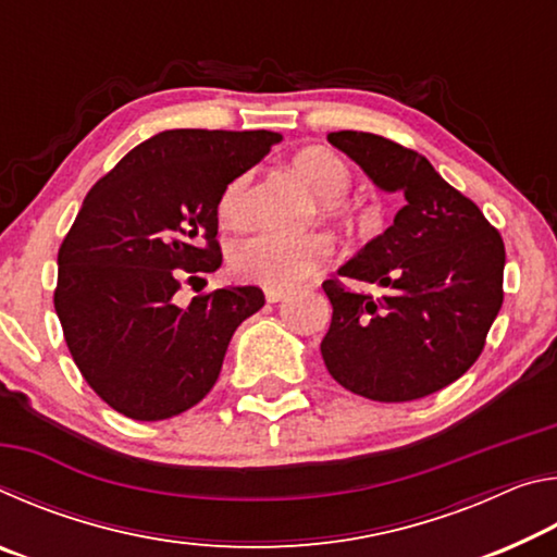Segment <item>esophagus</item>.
<instances>
[{
	"label": "esophagus",
	"mask_w": 557,
	"mask_h": 557,
	"mask_svg": "<svg viewBox=\"0 0 557 557\" xmlns=\"http://www.w3.org/2000/svg\"><path fill=\"white\" fill-rule=\"evenodd\" d=\"M285 297H287L285 289H275V287H268L265 289V299L270 301V305H275V301H282Z\"/></svg>",
	"instance_id": "obj_1"
}]
</instances>
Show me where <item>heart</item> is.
I'll return each instance as SVG.
<instances>
[{"mask_svg":"<svg viewBox=\"0 0 557 557\" xmlns=\"http://www.w3.org/2000/svg\"><path fill=\"white\" fill-rule=\"evenodd\" d=\"M297 176L322 199V211L332 219L351 223L358 219L356 206L344 199L351 174L336 154L326 149H305L295 157ZM219 213L225 223H240L248 215V176L240 174L225 184ZM334 256V245L322 233L285 235L256 231L231 245L228 262L235 275L265 287H297L312 277Z\"/></svg>","mask_w":557,"mask_h":557,"instance_id":"b5f03b06","label":"heart"}]
</instances>
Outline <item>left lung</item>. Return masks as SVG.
Returning a JSON list of instances; mask_svg holds the SVG:
<instances>
[{
  "mask_svg": "<svg viewBox=\"0 0 557 557\" xmlns=\"http://www.w3.org/2000/svg\"><path fill=\"white\" fill-rule=\"evenodd\" d=\"M326 139L381 191L400 194L403 209L338 268L383 295H358L338 280L322 285L334 307L324 363L336 383L369 400L425 398L482 354L504 301V240L422 154L371 132H329Z\"/></svg>",
  "mask_w": 557,
  "mask_h": 557,
  "instance_id": "8db88e82",
  "label": "left lung"
}]
</instances>
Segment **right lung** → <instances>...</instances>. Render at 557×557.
I'll use <instances>...</instances> for the list:
<instances>
[{"label":"right lung","instance_id":"obj_1","mask_svg":"<svg viewBox=\"0 0 557 557\" xmlns=\"http://www.w3.org/2000/svg\"><path fill=\"white\" fill-rule=\"evenodd\" d=\"M280 132L164 129L90 188L59 250L53 305L83 379L132 420L194 408L219 381L231 336L265 305L223 287L178 305L184 280L221 268L219 199Z\"/></svg>","mask_w":557,"mask_h":557}]
</instances>
